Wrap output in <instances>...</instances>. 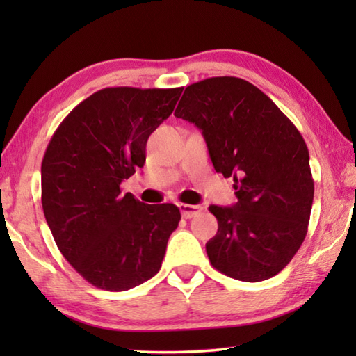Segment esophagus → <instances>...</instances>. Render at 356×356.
Segmentation results:
<instances>
[{
  "instance_id": "obj_1",
  "label": "esophagus",
  "mask_w": 356,
  "mask_h": 356,
  "mask_svg": "<svg viewBox=\"0 0 356 356\" xmlns=\"http://www.w3.org/2000/svg\"><path fill=\"white\" fill-rule=\"evenodd\" d=\"M179 209H180V213H182L184 218H193V216L200 215L202 212V207L201 206H193V204H179Z\"/></svg>"
}]
</instances>
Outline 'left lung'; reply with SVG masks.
<instances>
[{
  "label": "left lung",
  "mask_w": 356,
  "mask_h": 356,
  "mask_svg": "<svg viewBox=\"0 0 356 356\" xmlns=\"http://www.w3.org/2000/svg\"><path fill=\"white\" fill-rule=\"evenodd\" d=\"M174 116L202 131L216 172L234 177L237 202L210 206L218 232L210 264L234 280L278 275L308 234L314 180L297 127L254 84L213 76L190 84Z\"/></svg>",
  "instance_id": "left-lung-1"
}]
</instances>
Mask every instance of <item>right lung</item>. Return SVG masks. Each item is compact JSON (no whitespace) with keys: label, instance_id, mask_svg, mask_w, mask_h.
Segmentation results:
<instances>
[{"label":"right lung","instance_id":"add662e5","mask_svg":"<svg viewBox=\"0 0 356 356\" xmlns=\"http://www.w3.org/2000/svg\"><path fill=\"white\" fill-rule=\"evenodd\" d=\"M184 88H105L59 124L42 160V209L61 254L92 286L120 292L159 273L179 226L174 204L120 193Z\"/></svg>","mask_w":356,"mask_h":356}]
</instances>
